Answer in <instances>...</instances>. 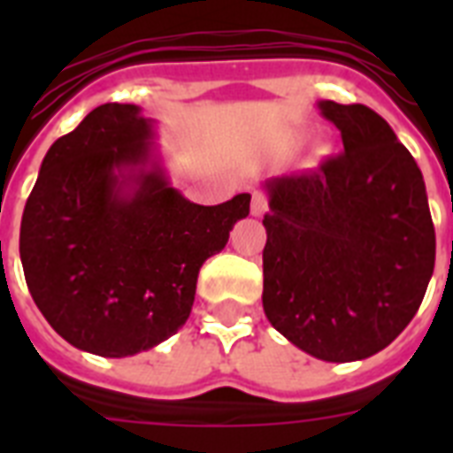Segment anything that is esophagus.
<instances>
[{
    "label": "esophagus",
    "mask_w": 453,
    "mask_h": 453,
    "mask_svg": "<svg viewBox=\"0 0 453 453\" xmlns=\"http://www.w3.org/2000/svg\"><path fill=\"white\" fill-rule=\"evenodd\" d=\"M268 211V197L263 192H254V199H251V216L261 219Z\"/></svg>",
    "instance_id": "1"
}]
</instances>
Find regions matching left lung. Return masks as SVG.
<instances>
[{"instance_id": "1", "label": "left lung", "mask_w": 453, "mask_h": 453, "mask_svg": "<svg viewBox=\"0 0 453 453\" xmlns=\"http://www.w3.org/2000/svg\"><path fill=\"white\" fill-rule=\"evenodd\" d=\"M343 152L315 171L263 180V310L324 362H357L414 319L435 268L418 164L372 108L317 101Z\"/></svg>"}]
</instances>
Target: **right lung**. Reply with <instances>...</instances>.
<instances>
[{"label":"right lung","instance_id":"right-lung-1","mask_svg":"<svg viewBox=\"0 0 453 453\" xmlns=\"http://www.w3.org/2000/svg\"><path fill=\"white\" fill-rule=\"evenodd\" d=\"M157 122L105 103L58 138L20 223L25 282L70 345L129 357L190 317L199 268L249 216L251 195L202 206L173 188Z\"/></svg>","mask_w":453,"mask_h":453}]
</instances>
